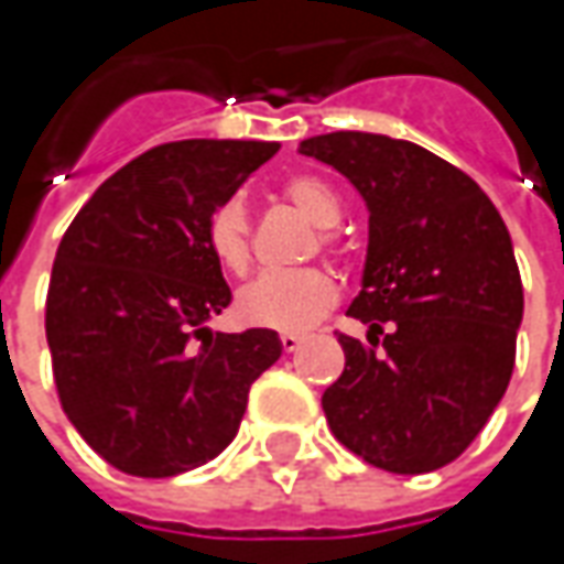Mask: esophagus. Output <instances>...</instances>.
<instances>
[{
	"label": "esophagus",
	"mask_w": 564,
	"mask_h": 564,
	"mask_svg": "<svg viewBox=\"0 0 564 564\" xmlns=\"http://www.w3.org/2000/svg\"><path fill=\"white\" fill-rule=\"evenodd\" d=\"M279 341H282V348L292 355V351H297V348H301L304 336H301V333H282V338H279Z\"/></svg>",
	"instance_id": "esophagus-1"
}]
</instances>
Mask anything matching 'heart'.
I'll use <instances>...</instances> for the list:
<instances>
[{
	"mask_svg": "<svg viewBox=\"0 0 564 564\" xmlns=\"http://www.w3.org/2000/svg\"><path fill=\"white\" fill-rule=\"evenodd\" d=\"M285 197L292 200L316 226H336L341 216L336 191L311 175H294L285 182ZM206 241L213 257L228 272H245L250 267V219L241 200H226L206 226ZM323 245H336L329 231H323ZM338 301V285L329 272L307 267V270L267 272L253 279L235 297L238 323L253 329H275V333H301L314 326L316 319L329 314Z\"/></svg>",
	"mask_w": 564,
	"mask_h": 564,
	"instance_id": "1",
	"label": "heart"
}]
</instances>
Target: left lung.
I'll list each match as a JSON object with an SVG mask.
<instances>
[{
    "label": "left lung",
    "instance_id": "1",
    "mask_svg": "<svg viewBox=\"0 0 564 564\" xmlns=\"http://www.w3.org/2000/svg\"><path fill=\"white\" fill-rule=\"evenodd\" d=\"M297 153L341 172L370 238L338 336L341 377L323 392L338 443L367 465L426 474L455 462L509 389L524 289L509 228L474 178L411 141L333 131Z\"/></svg>",
    "mask_w": 564,
    "mask_h": 564
}]
</instances>
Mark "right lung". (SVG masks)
Listing matches in <instances>:
<instances>
[{
    "instance_id": "add662e5",
    "label": "right lung",
    "mask_w": 564,
    "mask_h": 564,
    "mask_svg": "<svg viewBox=\"0 0 564 564\" xmlns=\"http://www.w3.org/2000/svg\"><path fill=\"white\" fill-rule=\"evenodd\" d=\"M272 141H175L119 169L55 250L46 341L58 401L87 445L134 477H175L226 448L250 382L282 355L272 329L209 333L231 304L209 216Z\"/></svg>"
}]
</instances>
